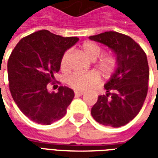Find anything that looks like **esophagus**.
I'll list each match as a JSON object with an SVG mask.
<instances>
[{
	"mask_svg": "<svg viewBox=\"0 0 158 158\" xmlns=\"http://www.w3.org/2000/svg\"><path fill=\"white\" fill-rule=\"evenodd\" d=\"M83 94H84V92H83V91H78V90H76V91H75V95L77 96V97L82 96Z\"/></svg>",
	"mask_w": 158,
	"mask_h": 158,
	"instance_id": "34e87169",
	"label": "esophagus"
}]
</instances>
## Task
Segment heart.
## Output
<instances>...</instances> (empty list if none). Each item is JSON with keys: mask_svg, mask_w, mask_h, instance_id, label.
I'll use <instances>...</instances> for the list:
<instances>
[{"mask_svg": "<svg viewBox=\"0 0 158 158\" xmlns=\"http://www.w3.org/2000/svg\"><path fill=\"white\" fill-rule=\"evenodd\" d=\"M82 53L90 60H94L99 56L102 48L99 45L92 41H85L81 46ZM69 55V52H66L60 60V67L62 69L67 68V60ZM115 59L112 54L106 53L102 55L99 59L98 66L101 71L105 74L111 73L115 68ZM99 80V76L96 72H89L85 74H75L69 79V84L77 90H86L95 85Z\"/></svg>", "mask_w": 158, "mask_h": 158, "instance_id": "1", "label": "heart"}]
</instances>
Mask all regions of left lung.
<instances>
[{
  "mask_svg": "<svg viewBox=\"0 0 158 158\" xmlns=\"http://www.w3.org/2000/svg\"><path fill=\"white\" fill-rule=\"evenodd\" d=\"M89 39L109 47L116 60L115 72L105 84L106 94L98 97L91 115L104 126H125L139 113L147 96L149 71L146 53L130 37L116 31Z\"/></svg>",
  "mask_w": 158,
  "mask_h": 158,
  "instance_id": "8db88e82",
  "label": "left lung"
}]
</instances>
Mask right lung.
Wrapping results in <instances>:
<instances>
[{
    "label": "right lung",
    "mask_w": 158,
    "mask_h": 158,
    "mask_svg": "<svg viewBox=\"0 0 158 158\" xmlns=\"http://www.w3.org/2000/svg\"><path fill=\"white\" fill-rule=\"evenodd\" d=\"M78 40L42 30L22 39L11 52L8 61L10 93L31 120L50 125L66 114L75 97L74 90L60 86L57 93L49 92L47 84L60 69L64 52Z\"/></svg>",
    "instance_id": "1"
}]
</instances>
